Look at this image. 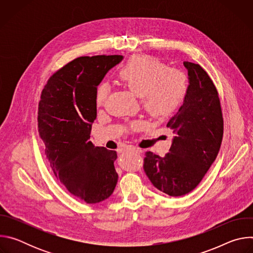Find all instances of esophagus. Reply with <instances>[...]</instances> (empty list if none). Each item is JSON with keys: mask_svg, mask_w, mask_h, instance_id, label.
<instances>
[{"mask_svg": "<svg viewBox=\"0 0 253 253\" xmlns=\"http://www.w3.org/2000/svg\"><path fill=\"white\" fill-rule=\"evenodd\" d=\"M126 149H127L128 151H132V152H134V153H141V149L136 148V147H134V146H128Z\"/></svg>", "mask_w": 253, "mask_h": 253, "instance_id": "1", "label": "esophagus"}]
</instances>
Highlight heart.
<instances>
[{
	"instance_id": "b5f03b06",
	"label": "heart",
	"mask_w": 253,
	"mask_h": 253,
	"mask_svg": "<svg viewBox=\"0 0 253 253\" xmlns=\"http://www.w3.org/2000/svg\"><path fill=\"white\" fill-rule=\"evenodd\" d=\"M119 78L139 99L144 110L157 119L172 115L181 105L188 89L186 75L180 70L166 68L157 60L140 56L128 61L120 70ZM109 88L101 84L96 91V104L103 106Z\"/></svg>"
}]
</instances>
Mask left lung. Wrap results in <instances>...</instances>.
<instances>
[{
    "mask_svg": "<svg viewBox=\"0 0 253 253\" xmlns=\"http://www.w3.org/2000/svg\"><path fill=\"white\" fill-rule=\"evenodd\" d=\"M188 89L183 104L167 123L175 136L169 153L160 157L146 152L144 171L162 193L182 196L192 191L217 156L223 118L217 90L205 70L184 61Z\"/></svg>",
    "mask_w": 253,
    "mask_h": 253,
    "instance_id": "obj_1",
    "label": "left lung"
}]
</instances>
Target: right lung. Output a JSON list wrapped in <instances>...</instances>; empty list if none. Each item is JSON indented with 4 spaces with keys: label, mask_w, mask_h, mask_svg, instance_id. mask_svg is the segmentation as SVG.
I'll list each match as a JSON object with an SVG mask.
<instances>
[{
    "label": "right lung",
    "mask_w": 253,
    "mask_h": 253,
    "mask_svg": "<svg viewBox=\"0 0 253 253\" xmlns=\"http://www.w3.org/2000/svg\"><path fill=\"white\" fill-rule=\"evenodd\" d=\"M123 56L80 57L49 79L39 103L38 127L54 174L71 194L99 203L113 193L117 153L89 141L97 117L96 91Z\"/></svg>",
    "instance_id": "right-lung-1"
}]
</instances>
